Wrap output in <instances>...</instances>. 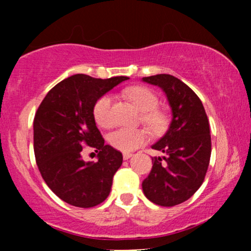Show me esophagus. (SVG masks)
<instances>
[{
	"label": "esophagus",
	"mask_w": 251,
	"mask_h": 251,
	"mask_svg": "<svg viewBox=\"0 0 251 251\" xmlns=\"http://www.w3.org/2000/svg\"><path fill=\"white\" fill-rule=\"evenodd\" d=\"M132 157V153H128V152H125V153L123 154V158H124V160H127V159H129V158Z\"/></svg>",
	"instance_id": "34e87169"
}]
</instances>
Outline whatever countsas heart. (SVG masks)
<instances>
[{
	"mask_svg": "<svg viewBox=\"0 0 251 251\" xmlns=\"http://www.w3.org/2000/svg\"><path fill=\"white\" fill-rule=\"evenodd\" d=\"M126 94L131 101L144 112L143 120L153 131H160L165 125L166 120L164 113L158 111V97L151 89L145 86H134L126 89ZM112 101L113 98L109 93L103 94L97 100L93 106V116L98 125L108 128L113 126L114 119L112 114ZM149 139L145 129L118 128L108 135V142L114 149L123 152H131L140 148Z\"/></svg>",
	"mask_w": 251,
	"mask_h": 251,
	"instance_id": "heart-1",
	"label": "heart"
}]
</instances>
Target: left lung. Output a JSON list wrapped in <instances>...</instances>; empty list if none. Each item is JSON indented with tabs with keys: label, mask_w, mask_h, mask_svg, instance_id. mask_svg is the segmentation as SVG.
<instances>
[{
	"label": "left lung",
	"mask_w": 251,
	"mask_h": 251,
	"mask_svg": "<svg viewBox=\"0 0 251 251\" xmlns=\"http://www.w3.org/2000/svg\"><path fill=\"white\" fill-rule=\"evenodd\" d=\"M143 80L159 86L172 108L168 132L152 145L166 155L152 158L143 191L157 205L175 206L188 201L205 178L211 155L209 119L197 94L177 77L157 74Z\"/></svg>",
	"instance_id": "8db88e82"
}]
</instances>
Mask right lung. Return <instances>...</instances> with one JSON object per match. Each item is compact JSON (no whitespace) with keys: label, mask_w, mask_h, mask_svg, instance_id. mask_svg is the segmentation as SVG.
<instances>
[{"label":"right lung","mask_w":251,"mask_h":251,"mask_svg":"<svg viewBox=\"0 0 251 251\" xmlns=\"http://www.w3.org/2000/svg\"><path fill=\"white\" fill-rule=\"evenodd\" d=\"M127 76L96 79L75 74L54 86L34 118V153L37 168L60 200L77 208H93L111 192L123 164L122 152L106 145L96 125L93 106ZM86 146L98 152L97 163L82 159Z\"/></svg>","instance_id":"1"}]
</instances>
